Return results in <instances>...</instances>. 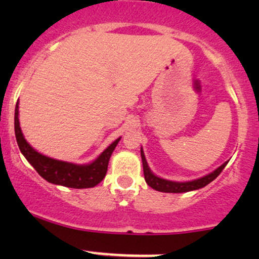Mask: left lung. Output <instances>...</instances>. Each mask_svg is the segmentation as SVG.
<instances>
[{
  "label": "left lung",
  "instance_id": "left-lung-1",
  "mask_svg": "<svg viewBox=\"0 0 259 259\" xmlns=\"http://www.w3.org/2000/svg\"><path fill=\"white\" fill-rule=\"evenodd\" d=\"M140 154H142L143 169H144V178H145L146 184H148L149 187L153 188V189L158 190V192H163V193H185V192H190V190L200 189V188L205 187V185L209 184L210 182H213V180L222 173V170L226 168L227 164H228V161H226V163L222 164L219 168H217L215 170L211 171L209 174H207V176L202 177V178L199 179L190 180V182H173V180H166V179L156 177L155 174L150 170L148 163H146L143 148L142 150H140Z\"/></svg>",
  "mask_w": 259,
  "mask_h": 259
}]
</instances>
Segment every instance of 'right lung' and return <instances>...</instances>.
<instances>
[{"label":"right lung","mask_w":259,"mask_h":259,"mask_svg":"<svg viewBox=\"0 0 259 259\" xmlns=\"http://www.w3.org/2000/svg\"><path fill=\"white\" fill-rule=\"evenodd\" d=\"M15 135H16L21 153L44 179L52 184L64 185L67 188H75V189L93 188L105 178L111 154L115 146L120 142L119 138L113 144L109 145L95 160L89 164L80 165V164L49 158L38 153L26 142L20 127V121H18V101L15 109Z\"/></svg>","instance_id":"add662e5"}]
</instances>
